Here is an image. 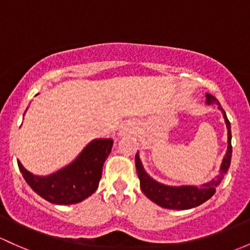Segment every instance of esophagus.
<instances>
[{
  "label": "esophagus",
  "instance_id": "34e87169",
  "mask_svg": "<svg viewBox=\"0 0 250 250\" xmlns=\"http://www.w3.org/2000/svg\"><path fill=\"white\" fill-rule=\"evenodd\" d=\"M136 131V123L134 121H128L125 125H123L122 129L120 130V135H129V134H134Z\"/></svg>",
  "mask_w": 250,
  "mask_h": 250
}]
</instances>
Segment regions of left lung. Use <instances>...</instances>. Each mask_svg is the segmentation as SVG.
<instances>
[{
	"mask_svg": "<svg viewBox=\"0 0 250 250\" xmlns=\"http://www.w3.org/2000/svg\"><path fill=\"white\" fill-rule=\"evenodd\" d=\"M207 101L205 103L208 105H218V109L223 112V119L226 122L227 129H228V147L226 155H224L223 160H222L221 167H219V173L215 179H211L210 182L204 183L201 185V188L196 185H180V186H169L156 182L153 179L149 174L145 171V167L142 165L141 159H140L139 152L135 155V165L136 171L140 179V188L142 192L146 194L147 198L154 202L159 207L165 208V209L172 210H188L192 208L199 207L208 199L215 194L216 188L221 184L223 180L224 175L227 174L228 169H229L230 161H231V130H230V122L228 120L226 111L219 104L218 100L213 97L212 95L207 94L205 95Z\"/></svg>",
	"mask_w": 250,
	"mask_h": 250,
	"instance_id": "1",
	"label": "left lung"
}]
</instances>
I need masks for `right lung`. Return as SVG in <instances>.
Segmentation results:
<instances>
[{"mask_svg": "<svg viewBox=\"0 0 250 250\" xmlns=\"http://www.w3.org/2000/svg\"><path fill=\"white\" fill-rule=\"evenodd\" d=\"M112 145L111 139L92 140L72 163L48 175L31 173L19 160L18 165L27 184L43 199L57 205L76 204L97 190Z\"/></svg>", "mask_w": 250, "mask_h": 250, "instance_id": "add662e5", "label": "right lung"}]
</instances>
